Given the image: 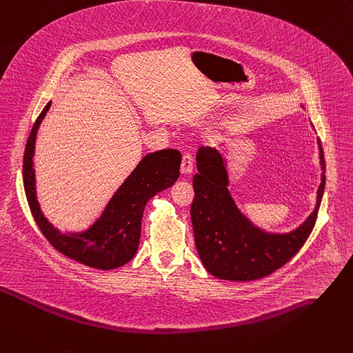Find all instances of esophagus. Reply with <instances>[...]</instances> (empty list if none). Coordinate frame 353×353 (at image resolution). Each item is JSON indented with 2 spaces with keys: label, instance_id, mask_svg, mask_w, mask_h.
<instances>
[{
  "label": "esophagus",
  "instance_id": "esophagus-1",
  "mask_svg": "<svg viewBox=\"0 0 353 353\" xmlns=\"http://www.w3.org/2000/svg\"><path fill=\"white\" fill-rule=\"evenodd\" d=\"M181 174L183 176H189L193 172V156L190 153H184L181 159Z\"/></svg>",
  "mask_w": 353,
  "mask_h": 353
}]
</instances>
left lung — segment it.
<instances>
[{
    "instance_id": "obj_1",
    "label": "left lung",
    "mask_w": 353,
    "mask_h": 353,
    "mask_svg": "<svg viewBox=\"0 0 353 353\" xmlns=\"http://www.w3.org/2000/svg\"><path fill=\"white\" fill-rule=\"evenodd\" d=\"M318 145L323 172L315 210L298 228L284 234L255 227L227 189L228 173L223 154L214 148L199 149L190 213L197 252L211 275L228 281L260 279L287 264L301 250L315 225L325 190V159L319 140Z\"/></svg>"
}]
</instances>
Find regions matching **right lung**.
I'll return each instance as SVG.
<instances>
[{
	"label": "right lung",
	"mask_w": 353,
	"mask_h": 353,
	"mask_svg": "<svg viewBox=\"0 0 353 353\" xmlns=\"http://www.w3.org/2000/svg\"><path fill=\"white\" fill-rule=\"evenodd\" d=\"M50 108L51 102L46 103L38 116L23 153V189L31 213L45 239L68 258L98 270L122 267L132 260L139 248L146 203L159 192L169 189L179 179L181 154L174 149L146 154L112 196L95 223L85 231L62 234L43 217L35 189L34 152L37 132Z\"/></svg>",
	"instance_id": "add662e5"
}]
</instances>
